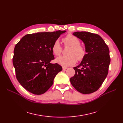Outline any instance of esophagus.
Masks as SVG:
<instances>
[{
	"label": "esophagus",
	"instance_id": "obj_1",
	"mask_svg": "<svg viewBox=\"0 0 123 123\" xmlns=\"http://www.w3.org/2000/svg\"><path fill=\"white\" fill-rule=\"evenodd\" d=\"M62 69L63 70H66L67 69V67H62Z\"/></svg>",
	"mask_w": 123,
	"mask_h": 123
}]
</instances>
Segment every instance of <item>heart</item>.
<instances>
[{
  "instance_id": "obj_1",
  "label": "heart",
  "mask_w": 123,
  "mask_h": 123,
  "mask_svg": "<svg viewBox=\"0 0 123 123\" xmlns=\"http://www.w3.org/2000/svg\"><path fill=\"white\" fill-rule=\"evenodd\" d=\"M65 47H70L68 56H62L56 59V62L64 67L72 66L75 64L77 60L82 61L86 56L85 48L80 45V42L77 37L72 34H68L62 39ZM52 51L56 56L61 55L62 48L58 40H55L52 46Z\"/></svg>"
}]
</instances>
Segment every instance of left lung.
<instances>
[{
	"label": "left lung",
	"mask_w": 123,
	"mask_h": 123,
	"mask_svg": "<svg viewBox=\"0 0 123 123\" xmlns=\"http://www.w3.org/2000/svg\"><path fill=\"white\" fill-rule=\"evenodd\" d=\"M73 35L84 42L87 53L80 64L73 68L75 73L70 79V82L80 93H92L101 86L108 73L109 48L98 34L76 32Z\"/></svg>",
	"instance_id": "obj_1"
}]
</instances>
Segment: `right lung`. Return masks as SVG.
<instances>
[{"mask_svg": "<svg viewBox=\"0 0 123 123\" xmlns=\"http://www.w3.org/2000/svg\"><path fill=\"white\" fill-rule=\"evenodd\" d=\"M66 31L28 34L16 44L13 58L16 76L22 86L30 92L43 94L62 70L61 66L50 62L54 59L52 46Z\"/></svg>", "mask_w": 123, "mask_h": 123, "instance_id": "add662e5", "label": "right lung"}]
</instances>
